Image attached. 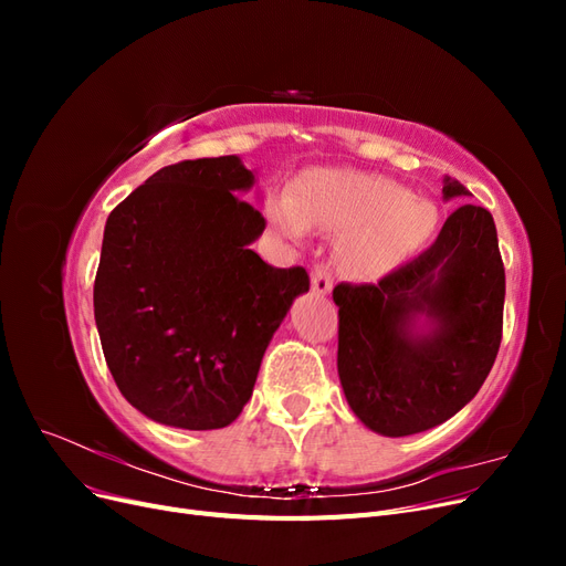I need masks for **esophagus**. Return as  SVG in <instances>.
Segmentation results:
<instances>
[{"label":"esophagus","mask_w":566,"mask_h":566,"mask_svg":"<svg viewBox=\"0 0 566 566\" xmlns=\"http://www.w3.org/2000/svg\"><path fill=\"white\" fill-rule=\"evenodd\" d=\"M312 290L316 295H328L333 290V273L325 269V266H316L312 271Z\"/></svg>","instance_id":"1"}]
</instances>
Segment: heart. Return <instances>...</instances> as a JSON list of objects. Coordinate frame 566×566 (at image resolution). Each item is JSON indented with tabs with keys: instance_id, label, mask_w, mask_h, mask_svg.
Wrapping results in <instances>:
<instances>
[{
	"instance_id": "obj_1",
	"label": "heart",
	"mask_w": 566,
	"mask_h": 566,
	"mask_svg": "<svg viewBox=\"0 0 566 566\" xmlns=\"http://www.w3.org/2000/svg\"><path fill=\"white\" fill-rule=\"evenodd\" d=\"M266 219L287 238H302L306 229L347 235V264L373 273L401 262L432 235L437 208L382 177L314 169L290 196L269 198Z\"/></svg>"
}]
</instances>
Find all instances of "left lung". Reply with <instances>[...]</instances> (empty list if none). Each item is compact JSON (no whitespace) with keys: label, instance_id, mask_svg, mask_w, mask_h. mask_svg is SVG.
<instances>
[{"label":"left lung","instance_id":"1","mask_svg":"<svg viewBox=\"0 0 566 566\" xmlns=\"http://www.w3.org/2000/svg\"><path fill=\"white\" fill-rule=\"evenodd\" d=\"M468 196L443 177V200ZM333 300L354 416L382 437L447 422L484 385L503 337L505 269L491 212L460 205L416 260L378 283H339Z\"/></svg>","mask_w":566,"mask_h":566}]
</instances>
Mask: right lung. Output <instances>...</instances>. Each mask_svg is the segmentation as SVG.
Returning <instances> with one entry per match:
<instances>
[{
	"label": "right lung",
	"instance_id": "right-lung-1",
	"mask_svg": "<svg viewBox=\"0 0 566 566\" xmlns=\"http://www.w3.org/2000/svg\"><path fill=\"white\" fill-rule=\"evenodd\" d=\"M238 156L167 165L108 214L94 318L123 397L179 430L241 416L273 333L310 290L250 245L266 221Z\"/></svg>",
	"mask_w": 566,
	"mask_h": 566
}]
</instances>
